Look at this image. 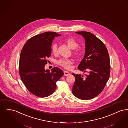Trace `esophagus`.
I'll return each mask as SVG.
<instances>
[{
	"label": "esophagus",
	"mask_w": 128,
	"mask_h": 128,
	"mask_svg": "<svg viewBox=\"0 0 128 128\" xmlns=\"http://www.w3.org/2000/svg\"><path fill=\"white\" fill-rule=\"evenodd\" d=\"M64 74L65 76H68V75H70V73L68 72H67V71H64Z\"/></svg>",
	"instance_id": "esophagus-1"
}]
</instances>
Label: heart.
<instances>
[{"instance_id": "b5f03b06", "label": "heart", "mask_w": 128, "mask_h": 128, "mask_svg": "<svg viewBox=\"0 0 128 128\" xmlns=\"http://www.w3.org/2000/svg\"><path fill=\"white\" fill-rule=\"evenodd\" d=\"M64 42L70 49L74 50V54L76 56H78L79 54V51L76 49L78 47L79 44L74 38L72 37L67 38L64 40ZM51 51L53 54L54 55L58 54V45L56 44H54L52 45ZM72 63V61L69 59L61 58L58 61V64L59 65L66 69H70L71 67V65Z\"/></svg>"}]
</instances>
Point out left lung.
Instances as JSON below:
<instances>
[{"label": "left lung", "mask_w": 128, "mask_h": 128, "mask_svg": "<svg viewBox=\"0 0 128 128\" xmlns=\"http://www.w3.org/2000/svg\"><path fill=\"white\" fill-rule=\"evenodd\" d=\"M85 40V53L78 69L88 73L86 78L72 74L75 80L72 94L76 98L88 100L96 97L104 90L110 72V58L104 44L93 34L86 31L76 32Z\"/></svg>", "instance_id": "8db88e82"}]
</instances>
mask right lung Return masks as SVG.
I'll return each instance as SVG.
<instances>
[{
  "label": "right lung",
  "instance_id": "right-lung-1",
  "mask_svg": "<svg viewBox=\"0 0 128 128\" xmlns=\"http://www.w3.org/2000/svg\"><path fill=\"white\" fill-rule=\"evenodd\" d=\"M61 35L46 32L30 38L21 51L19 61V74L22 81L33 95L44 98L52 94L56 82L64 75L58 67L45 70L46 59L51 54L53 40Z\"/></svg>",
  "mask_w": 128,
  "mask_h": 128
}]
</instances>
